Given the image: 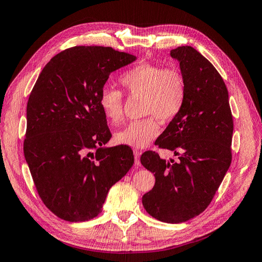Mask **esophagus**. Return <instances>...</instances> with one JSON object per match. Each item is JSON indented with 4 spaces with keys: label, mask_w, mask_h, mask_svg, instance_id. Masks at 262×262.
<instances>
[{
    "label": "esophagus",
    "mask_w": 262,
    "mask_h": 262,
    "mask_svg": "<svg viewBox=\"0 0 262 262\" xmlns=\"http://www.w3.org/2000/svg\"><path fill=\"white\" fill-rule=\"evenodd\" d=\"M133 154H134V158H136V165L140 166L141 165V163H140V155H141V153L139 152L138 149H134L133 150Z\"/></svg>",
    "instance_id": "1"
}]
</instances>
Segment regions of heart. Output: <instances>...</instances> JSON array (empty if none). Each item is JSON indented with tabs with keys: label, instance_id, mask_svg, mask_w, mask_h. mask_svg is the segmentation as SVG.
<instances>
[{
	"label": "heart",
	"instance_id": "1",
	"mask_svg": "<svg viewBox=\"0 0 262 262\" xmlns=\"http://www.w3.org/2000/svg\"><path fill=\"white\" fill-rule=\"evenodd\" d=\"M120 83L132 96L144 97L143 115L148 117L130 122L116 134V141L133 148L147 147L161 132L158 119L171 121L182 110L187 94L185 78L177 69L142 63L124 72ZM98 101L110 122L122 120L123 95L120 91L104 86Z\"/></svg>",
	"mask_w": 262,
	"mask_h": 262
}]
</instances>
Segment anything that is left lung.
Segmentation results:
<instances>
[{
  "label": "left lung",
  "instance_id": "left-lung-1",
  "mask_svg": "<svg viewBox=\"0 0 262 262\" xmlns=\"http://www.w3.org/2000/svg\"><path fill=\"white\" fill-rule=\"evenodd\" d=\"M186 83V100L155 144L172 150L179 161L157 153L142 154L141 163L155 176L142 196L146 212L165 223H182L211 203L232 162L233 117L223 78L212 63L190 46L170 51Z\"/></svg>",
  "mask_w": 262,
  "mask_h": 262
}]
</instances>
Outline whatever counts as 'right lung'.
<instances>
[{"mask_svg":"<svg viewBox=\"0 0 262 262\" xmlns=\"http://www.w3.org/2000/svg\"><path fill=\"white\" fill-rule=\"evenodd\" d=\"M136 60L110 47H73L47 63L29 95L24 155L39 196L62 220L96 217L132 167L129 146H105L112 133L98 98L110 73Z\"/></svg>","mask_w":262,"mask_h":262,"instance_id":"obj_1","label":"right lung"}]
</instances>
